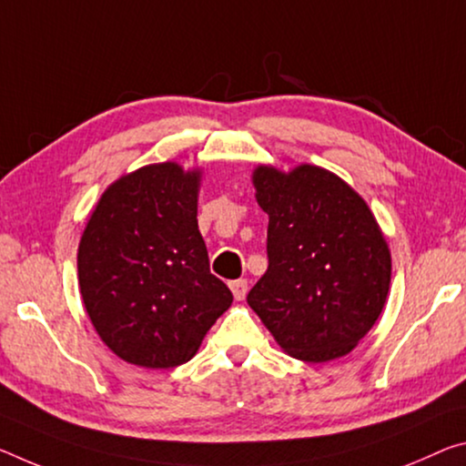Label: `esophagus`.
I'll list each match as a JSON object with an SVG mask.
<instances>
[{
  "label": "esophagus",
  "instance_id": "obj_1",
  "mask_svg": "<svg viewBox=\"0 0 466 466\" xmlns=\"http://www.w3.org/2000/svg\"><path fill=\"white\" fill-rule=\"evenodd\" d=\"M230 290H232L236 300H242L248 292V282L247 279H234V282H230Z\"/></svg>",
  "mask_w": 466,
  "mask_h": 466
}]
</instances>
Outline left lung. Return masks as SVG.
Instances as JSON below:
<instances>
[{"instance_id": "8db88e82", "label": "left lung", "mask_w": 466, "mask_h": 466, "mask_svg": "<svg viewBox=\"0 0 466 466\" xmlns=\"http://www.w3.org/2000/svg\"><path fill=\"white\" fill-rule=\"evenodd\" d=\"M253 184L269 216V265L247 302L290 357H344L388 299L392 259L378 221L357 190L323 167L286 174L259 166Z\"/></svg>"}]
</instances>
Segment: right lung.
Wrapping results in <instances>:
<instances>
[{"instance_id":"obj_1","label":"right lung","mask_w":466,"mask_h":466,"mask_svg":"<svg viewBox=\"0 0 466 466\" xmlns=\"http://www.w3.org/2000/svg\"><path fill=\"white\" fill-rule=\"evenodd\" d=\"M198 184L201 169L145 166L116 180L86 221L80 294L99 338L130 365L187 363L232 305L198 232Z\"/></svg>"}]
</instances>
